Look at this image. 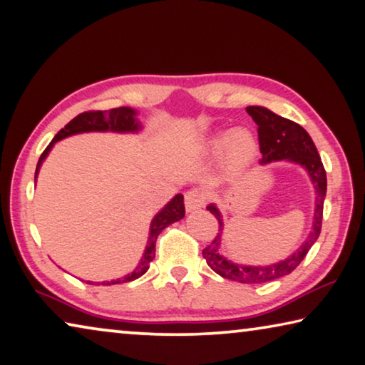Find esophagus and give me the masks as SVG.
I'll use <instances>...</instances> for the list:
<instances>
[{
  "label": "esophagus",
  "instance_id": "esophagus-1",
  "mask_svg": "<svg viewBox=\"0 0 365 365\" xmlns=\"http://www.w3.org/2000/svg\"><path fill=\"white\" fill-rule=\"evenodd\" d=\"M205 192L200 189H189L186 194H184V204H186L187 212L197 210L205 204Z\"/></svg>",
  "mask_w": 365,
  "mask_h": 365
}]
</instances>
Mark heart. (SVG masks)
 <instances>
[{
  "instance_id": "heart-1",
  "label": "heart",
  "mask_w": 365,
  "mask_h": 365,
  "mask_svg": "<svg viewBox=\"0 0 365 365\" xmlns=\"http://www.w3.org/2000/svg\"><path fill=\"white\" fill-rule=\"evenodd\" d=\"M207 148L214 155L225 150L230 165L245 168L255 158L257 143L250 130H218L207 140Z\"/></svg>"
}]
</instances>
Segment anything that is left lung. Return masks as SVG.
Here are the masks:
<instances>
[{"mask_svg":"<svg viewBox=\"0 0 365 365\" xmlns=\"http://www.w3.org/2000/svg\"><path fill=\"white\" fill-rule=\"evenodd\" d=\"M246 112L253 117L257 125V138H259V150L262 153L261 163L266 165L279 160L299 163L308 171V176H310L317 192L315 218H313V227L308 238L292 256L271 266H241L223 257L220 255L223 232L222 214L214 204L207 205V210H210V214H214L218 220V233L215 240L202 250V256L205 257L207 264L223 279H230L241 284H262L271 282L274 279L284 277L292 272L304 261L313 243L318 240L319 232H322L323 202L324 195H327V171H324L315 143H313L312 137L308 135L304 127L285 119V117L274 114L272 110L261 108V106H250V108H246Z\"/></svg>","mask_w":365,"mask_h":365,"instance_id":"1","label":"left lung"}]
</instances>
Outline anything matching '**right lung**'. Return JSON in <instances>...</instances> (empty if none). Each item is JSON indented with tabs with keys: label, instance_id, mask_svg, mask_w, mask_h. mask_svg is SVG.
<instances>
[{
	"label": "right lung",
	"instance_id": "obj_1",
	"mask_svg": "<svg viewBox=\"0 0 365 365\" xmlns=\"http://www.w3.org/2000/svg\"><path fill=\"white\" fill-rule=\"evenodd\" d=\"M135 115H137V110H133L130 108H115L109 110H88V112H83L80 115H76L75 119L70 120L68 124L65 125V128H61L57 135L53 137L52 142L48 143V147L43 150V153L41 155V158H38V163L36 168V178L38 175V170H41L42 161L47 158L48 151L52 150L53 143H57L58 140L75 135V133H83V132H120V133L137 132L142 128V125L137 122ZM184 214H186V210H184V197L182 194H178L168 202L163 209L155 215L153 220H151L147 248H145V253L142 256V259H140L138 266L135 267V271L132 274H127V276L122 279L110 280V282L109 280L108 282H101V285L130 282V280L142 277L143 274L148 271L150 262L155 259V245H156V238H158V235L163 232L168 225L181 220Z\"/></svg>",
	"mask_w": 365,
	"mask_h": 365
}]
</instances>
